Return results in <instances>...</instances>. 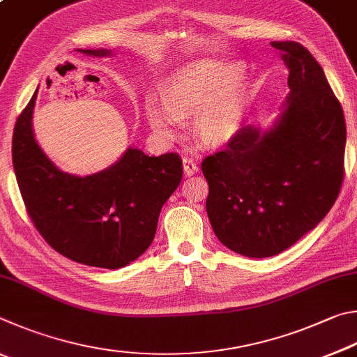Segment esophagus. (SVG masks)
<instances>
[{
    "mask_svg": "<svg viewBox=\"0 0 357 357\" xmlns=\"http://www.w3.org/2000/svg\"><path fill=\"white\" fill-rule=\"evenodd\" d=\"M183 171L186 175H192L199 171V166L196 165L195 160L191 158H183Z\"/></svg>",
    "mask_w": 357,
    "mask_h": 357,
    "instance_id": "esophagus-1",
    "label": "esophagus"
}]
</instances>
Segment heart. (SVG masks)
Segmentation results:
<instances>
[{
  "label": "heart",
  "mask_w": 357,
  "mask_h": 357,
  "mask_svg": "<svg viewBox=\"0 0 357 357\" xmlns=\"http://www.w3.org/2000/svg\"><path fill=\"white\" fill-rule=\"evenodd\" d=\"M238 68L220 62H199L174 77L165 93L146 100L150 127L166 141L178 137L185 119L195 116L196 133L207 144H222L240 128L243 93L234 83Z\"/></svg>",
  "instance_id": "heart-1"
}]
</instances>
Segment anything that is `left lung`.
<instances>
[{
    "label": "left lung",
    "instance_id": "8db88e82",
    "mask_svg": "<svg viewBox=\"0 0 357 357\" xmlns=\"http://www.w3.org/2000/svg\"><path fill=\"white\" fill-rule=\"evenodd\" d=\"M271 45L290 72L282 114L268 131L241 127L202 161L215 235L254 259L282 252L315 229L345 174V117L321 66L301 43Z\"/></svg>",
    "mask_w": 357,
    "mask_h": 357
}]
</instances>
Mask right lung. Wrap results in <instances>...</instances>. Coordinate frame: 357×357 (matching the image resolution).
<instances>
[{"instance_id": "1", "label": "right lung", "mask_w": 357, "mask_h": 357, "mask_svg": "<svg viewBox=\"0 0 357 357\" xmlns=\"http://www.w3.org/2000/svg\"><path fill=\"white\" fill-rule=\"evenodd\" d=\"M106 56V50H78ZM36 93L18 116L12 162L28 216L56 252L77 264L117 270L152 245L161 207L183 175L171 152L149 156L128 149L105 171L75 177L59 171L37 146L31 127Z\"/></svg>"}]
</instances>
